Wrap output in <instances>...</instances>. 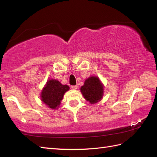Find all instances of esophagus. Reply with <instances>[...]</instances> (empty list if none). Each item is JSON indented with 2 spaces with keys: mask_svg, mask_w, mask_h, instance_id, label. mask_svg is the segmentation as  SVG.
<instances>
[{
  "mask_svg": "<svg viewBox=\"0 0 157 157\" xmlns=\"http://www.w3.org/2000/svg\"><path fill=\"white\" fill-rule=\"evenodd\" d=\"M73 90H77L78 89V85H75V86H72L71 87Z\"/></svg>",
  "mask_w": 157,
  "mask_h": 157,
  "instance_id": "obj_1",
  "label": "esophagus"
}]
</instances>
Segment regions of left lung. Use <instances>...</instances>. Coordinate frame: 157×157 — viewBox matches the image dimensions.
I'll return each instance as SVG.
<instances>
[{"label":"left lung","instance_id":"obj_1","mask_svg":"<svg viewBox=\"0 0 157 157\" xmlns=\"http://www.w3.org/2000/svg\"><path fill=\"white\" fill-rule=\"evenodd\" d=\"M103 86L99 78L96 76L90 77L84 82L80 90L84 98L91 104H95L101 101L103 96Z\"/></svg>","mask_w":157,"mask_h":157}]
</instances>
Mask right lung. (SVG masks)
Wrapping results in <instances>:
<instances>
[{
	"instance_id": "add662e5",
	"label": "right lung",
	"mask_w": 157,
	"mask_h": 157,
	"mask_svg": "<svg viewBox=\"0 0 157 157\" xmlns=\"http://www.w3.org/2000/svg\"><path fill=\"white\" fill-rule=\"evenodd\" d=\"M69 90L67 85H63L56 79H49L41 92L42 101L52 109H57L65 93Z\"/></svg>"
}]
</instances>
